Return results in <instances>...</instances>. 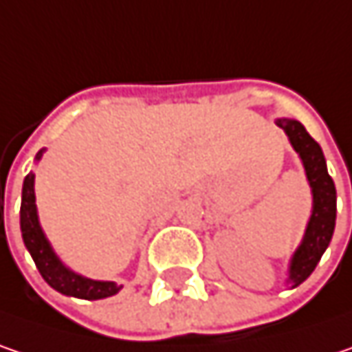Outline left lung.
Segmentation results:
<instances>
[{
    "mask_svg": "<svg viewBox=\"0 0 352 352\" xmlns=\"http://www.w3.org/2000/svg\"><path fill=\"white\" fill-rule=\"evenodd\" d=\"M276 126L285 130L290 146L298 154L313 194V210L307 222L305 236L289 263L287 285H290V289H296L313 274L320 256L331 244L337 220V190L333 178L329 176L320 146L311 138L305 126L292 118H278Z\"/></svg>",
    "mask_w": 352,
    "mask_h": 352,
    "instance_id": "left-lung-1",
    "label": "left lung"
}]
</instances>
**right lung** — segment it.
<instances>
[{"mask_svg":"<svg viewBox=\"0 0 352 352\" xmlns=\"http://www.w3.org/2000/svg\"><path fill=\"white\" fill-rule=\"evenodd\" d=\"M43 148L36 154V160H41ZM36 174L30 172L23 180L21 188V210H19V226H21V239L32 254L34 263L38 266L39 274L54 290L62 292L65 296L86 298V300H100L113 296L122 290V285L113 280H94L88 276L78 274L69 266L62 263V258L56 254L54 246L50 244L47 236L43 234V228L39 224L38 206H36Z\"/></svg>","mask_w":352,"mask_h":352,"instance_id":"add662e5","label":"right lung"}]
</instances>
